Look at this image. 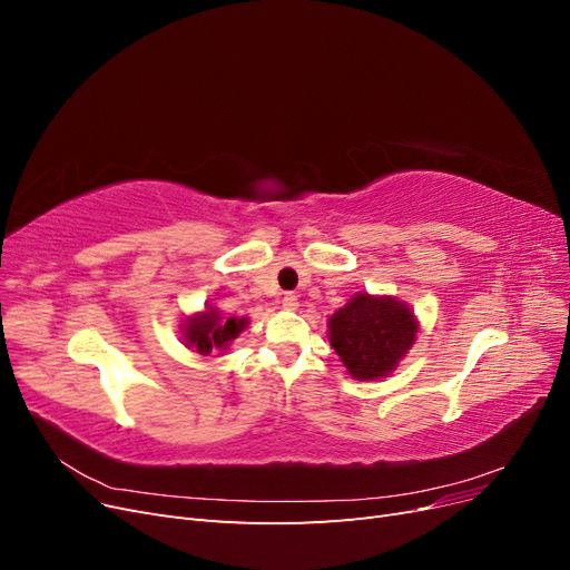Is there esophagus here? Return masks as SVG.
<instances>
[{
  "mask_svg": "<svg viewBox=\"0 0 570 570\" xmlns=\"http://www.w3.org/2000/svg\"><path fill=\"white\" fill-rule=\"evenodd\" d=\"M283 308H287V312H295V308L299 306V302H297V295H292V292H285L283 295Z\"/></svg>",
  "mask_w": 570,
  "mask_h": 570,
  "instance_id": "esophagus-1",
  "label": "esophagus"
}]
</instances>
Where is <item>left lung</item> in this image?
I'll return each mask as SVG.
<instances>
[{
    "label": "left lung",
    "instance_id": "left-lung-1",
    "mask_svg": "<svg viewBox=\"0 0 570 570\" xmlns=\"http://www.w3.org/2000/svg\"><path fill=\"white\" fill-rule=\"evenodd\" d=\"M331 347L356 381L387 377L416 342L419 321L394 297L358 292L327 318Z\"/></svg>",
    "mask_w": 570,
    "mask_h": 570
}]
</instances>
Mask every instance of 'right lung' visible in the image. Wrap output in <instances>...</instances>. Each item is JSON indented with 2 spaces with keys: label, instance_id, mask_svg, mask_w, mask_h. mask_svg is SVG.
<instances>
[{
  "label": "right lung",
  "instance_id": "1",
  "mask_svg": "<svg viewBox=\"0 0 570 570\" xmlns=\"http://www.w3.org/2000/svg\"><path fill=\"white\" fill-rule=\"evenodd\" d=\"M247 327V318H223L216 306H206L204 312L185 318L183 340L185 347L197 354H212L216 350H228L230 342Z\"/></svg>",
  "mask_w": 570,
  "mask_h": 570
}]
</instances>
